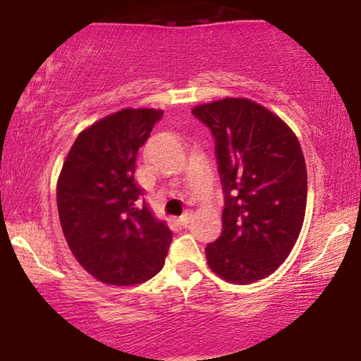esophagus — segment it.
<instances>
[{"label": "esophagus", "mask_w": 361, "mask_h": 361, "mask_svg": "<svg viewBox=\"0 0 361 361\" xmlns=\"http://www.w3.org/2000/svg\"><path fill=\"white\" fill-rule=\"evenodd\" d=\"M189 221H191V213H185V215L180 216V223H181L183 226H188Z\"/></svg>", "instance_id": "34e87169"}]
</instances>
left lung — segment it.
I'll use <instances>...</instances> for the list:
<instances>
[{
  "instance_id": "left-lung-1",
  "label": "left lung",
  "mask_w": 361,
  "mask_h": 361,
  "mask_svg": "<svg viewBox=\"0 0 361 361\" xmlns=\"http://www.w3.org/2000/svg\"><path fill=\"white\" fill-rule=\"evenodd\" d=\"M192 114L215 140L224 192L223 232L205 247L207 262L231 283L247 285L276 271L301 232L307 170L295 133L247 99L199 105Z\"/></svg>"
}]
</instances>
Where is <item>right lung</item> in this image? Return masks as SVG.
<instances>
[{
	"label": "right lung",
	"instance_id": "add662e5",
	"mask_svg": "<svg viewBox=\"0 0 361 361\" xmlns=\"http://www.w3.org/2000/svg\"><path fill=\"white\" fill-rule=\"evenodd\" d=\"M162 114L127 108L95 122L79 133L60 172L57 207L66 243L103 283L146 282L161 271L172 243V231L151 215L135 183L138 149Z\"/></svg>",
	"mask_w": 361,
	"mask_h": 361
}]
</instances>
